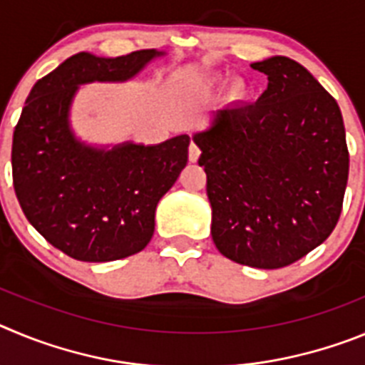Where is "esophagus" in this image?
Segmentation results:
<instances>
[{"instance_id": "esophagus-1", "label": "esophagus", "mask_w": 365, "mask_h": 365, "mask_svg": "<svg viewBox=\"0 0 365 365\" xmlns=\"http://www.w3.org/2000/svg\"><path fill=\"white\" fill-rule=\"evenodd\" d=\"M199 155H201V150H199L197 144H195V143L190 144V148H188V157H190V160H192V163H197Z\"/></svg>"}]
</instances>
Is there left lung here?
I'll return each mask as SVG.
<instances>
[{
	"mask_svg": "<svg viewBox=\"0 0 365 365\" xmlns=\"http://www.w3.org/2000/svg\"><path fill=\"white\" fill-rule=\"evenodd\" d=\"M252 69L267 74L265 93L217 111L193 140L219 252L254 269H282L336 227L349 151L336 100L305 67L272 56Z\"/></svg>",
	"mask_w": 365,
	"mask_h": 365,
	"instance_id": "obj_1",
	"label": "left lung"
}]
</instances>
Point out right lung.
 I'll return each instance as SVG.
<instances>
[{"instance_id":"add662e5","label":"right lung","mask_w":365,"mask_h":365,"mask_svg":"<svg viewBox=\"0 0 365 365\" xmlns=\"http://www.w3.org/2000/svg\"><path fill=\"white\" fill-rule=\"evenodd\" d=\"M160 54L78 53L29 93L12 138L14 192L32 227L69 257L102 263L140 252L153 235L157 202L188 163V135L104 151L80 144L69 130L80 83L128 80Z\"/></svg>"}]
</instances>
